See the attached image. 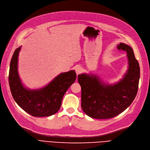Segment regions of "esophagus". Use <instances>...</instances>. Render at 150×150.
I'll return each instance as SVG.
<instances>
[{"label": "esophagus", "instance_id": "1", "mask_svg": "<svg viewBox=\"0 0 150 150\" xmlns=\"http://www.w3.org/2000/svg\"><path fill=\"white\" fill-rule=\"evenodd\" d=\"M75 71H76V74L77 75H79V74H81V72L82 71V69L79 66V67H76V69H75Z\"/></svg>", "mask_w": 150, "mask_h": 150}]
</instances>
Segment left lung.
<instances>
[{
  "mask_svg": "<svg viewBox=\"0 0 150 150\" xmlns=\"http://www.w3.org/2000/svg\"><path fill=\"white\" fill-rule=\"evenodd\" d=\"M118 50L127 54L128 69L123 78L113 85L104 83L98 76L82 74L78 75L81 88V108L90 117L108 119L122 113L132 104L138 88L140 70L133 50L120 43Z\"/></svg>",
  "mask_w": 150,
  "mask_h": 150,
  "instance_id": "1",
  "label": "left lung"
}]
</instances>
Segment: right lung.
<instances>
[{"label": "right lung", "mask_w": 150, "mask_h": 150, "mask_svg": "<svg viewBox=\"0 0 150 150\" xmlns=\"http://www.w3.org/2000/svg\"><path fill=\"white\" fill-rule=\"evenodd\" d=\"M21 47L12 55L8 82L13 98L22 109L33 117H49L59 110L67 90L74 83L76 75L74 70L62 73L44 87L30 90L24 87L18 73V57Z\"/></svg>", "instance_id": "right-lung-1"}]
</instances>
